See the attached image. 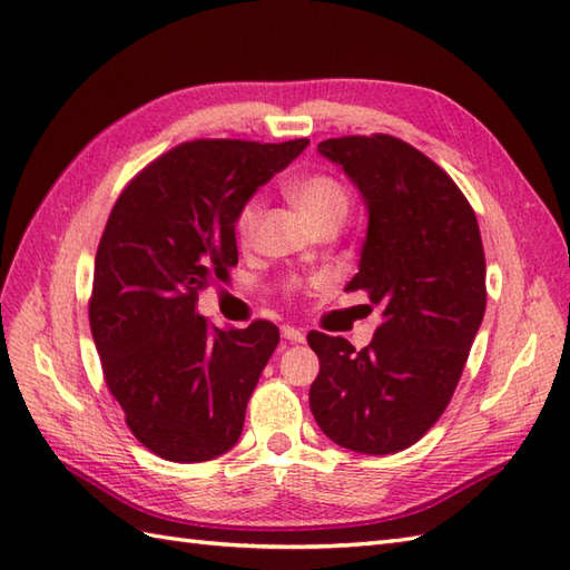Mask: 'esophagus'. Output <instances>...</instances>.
<instances>
[{"mask_svg":"<svg viewBox=\"0 0 570 570\" xmlns=\"http://www.w3.org/2000/svg\"><path fill=\"white\" fill-rule=\"evenodd\" d=\"M283 338L295 341V344H302V341H305V334H302L299 328H295V326H283Z\"/></svg>","mask_w":570,"mask_h":570,"instance_id":"34e87169","label":"esophagus"}]
</instances>
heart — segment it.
<instances>
[{"mask_svg": "<svg viewBox=\"0 0 570 570\" xmlns=\"http://www.w3.org/2000/svg\"><path fill=\"white\" fill-rule=\"evenodd\" d=\"M287 195L295 202V207L305 214V219L314 226V229L328 222L341 224L348 214V193L344 189V185L332 178V175L317 173V175H307V178L289 183ZM261 214H263L261 197H250L242 207V212H238L236 234L244 244H250L253 236H256Z\"/></svg>", "mask_w": 570, "mask_h": 570, "instance_id": "heart-1", "label": "heart"}]
</instances>
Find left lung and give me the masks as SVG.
<instances>
[{
	"instance_id": "left-lung-1",
	"label": "left lung",
	"mask_w": 570,
	"mask_h": 570,
	"mask_svg": "<svg viewBox=\"0 0 570 570\" xmlns=\"http://www.w3.org/2000/svg\"><path fill=\"white\" fill-rule=\"evenodd\" d=\"M358 187L368 234L348 293L383 307L373 341L312 332L320 375L309 407L334 444L371 456L420 441L444 414L485 314V253L475 212L434 160L395 136L317 146Z\"/></svg>"
}]
</instances>
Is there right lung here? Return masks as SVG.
I'll list each match as a JSON object with an SVG mask.
<instances>
[{
  "instance_id": "right-lung-1",
  "label": "right lung",
  "mask_w": 570,
  "mask_h": 570,
  "mask_svg": "<svg viewBox=\"0 0 570 570\" xmlns=\"http://www.w3.org/2000/svg\"><path fill=\"white\" fill-rule=\"evenodd\" d=\"M307 144H183L138 173L109 214L90 328L126 424L160 459L212 461L242 436L281 332L263 320L209 326L197 297L238 263V212Z\"/></svg>"
}]
</instances>
